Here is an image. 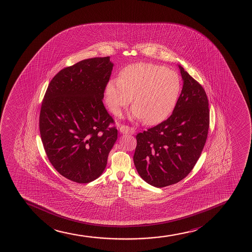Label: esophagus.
<instances>
[{
	"label": "esophagus",
	"instance_id": "obj_1",
	"mask_svg": "<svg viewBox=\"0 0 252 252\" xmlns=\"http://www.w3.org/2000/svg\"><path fill=\"white\" fill-rule=\"evenodd\" d=\"M120 131H121L122 134H131V135H132V134L136 132V130L133 127L126 126V125H122V126H120Z\"/></svg>",
	"mask_w": 252,
	"mask_h": 252
}]
</instances>
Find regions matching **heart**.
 <instances>
[{
	"mask_svg": "<svg viewBox=\"0 0 252 252\" xmlns=\"http://www.w3.org/2000/svg\"><path fill=\"white\" fill-rule=\"evenodd\" d=\"M181 79L165 66L139 63L120 72L105 87V100L112 113L118 116L132 100L130 117L149 125L158 124L173 112L181 92Z\"/></svg>",
	"mask_w": 252,
	"mask_h": 252,
	"instance_id": "1",
	"label": "heart"
}]
</instances>
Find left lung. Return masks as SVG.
Masks as SVG:
<instances>
[{
	"instance_id": "1",
	"label": "left lung",
	"mask_w": 252,
	"mask_h": 252,
	"mask_svg": "<svg viewBox=\"0 0 252 252\" xmlns=\"http://www.w3.org/2000/svg\"><path fill=\"white\" fill-rule=\"evenodd\" d=\"M184 86L172 115L136 135L134 164L157 188L177 184L192 171L206 142L209 99L199 83L179 66Z\"/></svg>"
}]
</instances>
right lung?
Returning a JSON list of instances; mask_svg holds the SVG:
<instances>
[{"label": "right lung", "mask_w": 252, "mask_h": 252, "mask_svg": "<svg viewBox=\"0 0 252 252\" xmlns=\"http://www.w3.org/2000/svg\"><path fill=\"white\" fill-rule=\"evenodd\" d=\"M113 63L110 57L63 68L48 84L39 115L40 136L48 160L69 180L88 184L101 175L117 139L102 99Z\"/></svg>", "instance_id": "right-lung-1"}]
</instances>
